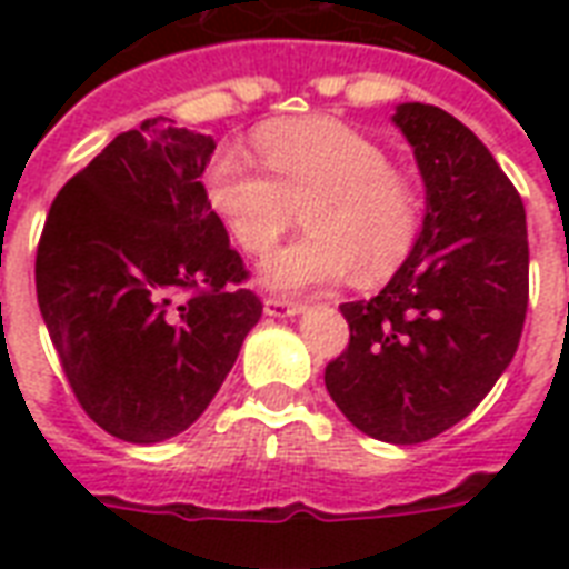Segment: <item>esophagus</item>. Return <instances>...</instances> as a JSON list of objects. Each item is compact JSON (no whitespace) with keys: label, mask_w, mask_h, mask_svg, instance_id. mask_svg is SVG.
Returning <instances> with one entry per match:
<instances>
[{"label":"esophagus","mask_w":569,"mask_h":569,"mask_svg":"<svg viewBox=\"0 0 569 569\" xmlns=\"http://www.w3.org/2000/svg\"><path fill=\"white\" fill-rule=\"evenodd\" d=\"M262 310H266V316H271V319H292V316H301L303 303L286 301V298H266Z\"/></svg>","instance_id":"obj_1"}]
</instances>
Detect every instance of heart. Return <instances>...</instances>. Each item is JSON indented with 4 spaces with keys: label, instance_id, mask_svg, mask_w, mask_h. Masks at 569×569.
I'll return each mask as SVG.
<instances>
[{
    "label": "heart",
    "instance_id": "b5f03b06",
    "mask_svg": "<svg viewBox=\"0 0 569 569\" xmlns=\"http://www.w3.org/2000/svg\"><path fill=\"white\" fill-rule=\"evenodd\" d=\"M253 144L271 180L239 153H221L206 171V203L236 244L262 257L295 221L303 236L259 266L277 292L339 283H380L405 266L419 230L422 197L413 180L389 168L383 147L342 120H277Z\"/></svg>",
    "mask_w": 569,
    "mask_h": 569
}]
</instances>
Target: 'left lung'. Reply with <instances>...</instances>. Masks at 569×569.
Masks as SVG:
<instances>
[{"label": "left lung", "instance_id": "8db88e82", "mask_svg": "<svg viewBox=\"0 0 569 569\" xmlns=\"http://www.w3.org/2000/svg\"><path fill=\"white\" fill-rule=\"evenodd\" d=\"M392 123L425 186L410 257L369 301L342 303L351 342L325 369L346 419L413 446L449 431L502 378L529 307L526 209L472 129L425 102Z\"/></svg>", "mask_w": 569, "mask_h": 569}]
</instances>
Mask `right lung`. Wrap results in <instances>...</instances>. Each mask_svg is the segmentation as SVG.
Here are the masks:
<instances>
[{
  "mask_svg": "<svg viewBox=\"0 0 569 569\" xmlns=\"http://www.w3.org/2000/svg\"><path fill=\"white\" fill-rule=\"evenodd\" d=\"M214 138L150 118L52 200L34 262L49 339L79 405L136 446L200 419L262 316L206 203ZM194 291L189 302L172 301Z\"/></svg>",
  "mask_w": 569,
  "mask_h": 569,
  "instance_id": "add662e5",
  "label": "right lung"
}]
</instances>
